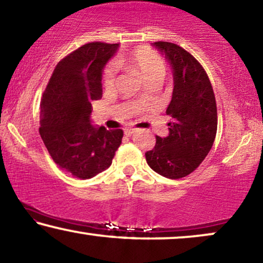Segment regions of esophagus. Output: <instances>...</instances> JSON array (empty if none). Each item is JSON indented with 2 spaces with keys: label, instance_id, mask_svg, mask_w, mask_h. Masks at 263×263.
Segmentation results:
<instances>
[{
  "label": "esophagus",
  "instance_id": "1",
  "mask_svg": "<svg viewBox=\"0 0 263 263\" xmlns=\"http://www.w3.org/2000/svg\"><path fill=\"white\" fill-rule=\"evenodd\" d=\"M134 132H135V128H132V127H128V128L125 129V135H126V136L134 135Z\"/></svg>",
  "mask_w": 263,
  "mask_h": 263
}]
</instances>
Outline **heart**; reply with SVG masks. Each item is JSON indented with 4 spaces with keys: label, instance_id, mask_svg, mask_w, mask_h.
<instances>
[{
    "label": "heart",
    "instance_id": "b5f03b06",
    "mask_svg": "<svg viewBox=\"0 0 263 263\" xmlns=\"http://www.w3.org/2000/svg\"><path fill=\"white\" fill-rule=\"evenodd\" d=\"M116 65H126L141 72L148 82L153 80L161 81L166 75V64L160 54L149 47H138L124 54L119 55L115 61ZM103 86L110 88L115 84V70L112 66L104 68L102 74Z\"/></svg>",
    "mask_w": 263,
    "mask_h": 263
}]
</instances>
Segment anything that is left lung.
Here are the masks:
<instances>
[{
    "mask_svg": "<svg viewBox=\"0 0 263 263\" xmlns=\"http://www.w3.org/2000/svg\"><path fill=\"white\" fill-rule=\"evenodd\" d=\"M174 70V93L166 109L168 136H156L145 160L156 174L177 179L192 174L209 154L217 132V107L211 82L200 63L178 45L158 41Z\"/></svg>",
    "mask_w": 263,
    "mask_h": 263,
    "instance_id": "obj_1",
    "label": "left lung"
}]
</instances>
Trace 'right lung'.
Segmentation results:
<instances>
[{"label": "right lung", "instance_id": "1", "mask_svg": "<svg viewBox=\"0 0 263 263\" xmlns=\"http://www.w3.org/2000/svg\"><path fill=\"white\" fill-rule=\"evenodd\" d=\"M118 43L89 42L63 58L43 92L40 135L53 161L74 177L107 170L124 131L91 124L93 101L102 98V71Z\"/></svg>", "mask_w": 263, "mask_h": 263}]
</instances>
